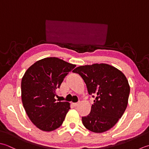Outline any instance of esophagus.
<instances>
[{"mask_svg": "<svg viewBox=\"0 0 149 149\" xmlns=\"http://www.w3.org/2000/svg\"><path fill=\"white\" fill-rule=\"evenodd\" d=\"M72 104H73L74 107H77V106H78V103H73Z\"/></svg>", "mask_w": 149, "mask_h": 149, "instance_id": "esophagus-1", "label": "esophagus"}]
</instances>
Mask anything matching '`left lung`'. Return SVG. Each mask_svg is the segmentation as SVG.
<instances>
[{
    "instance_id": "8db88e82",
    "label": "left lung",
    "mask_w": 149,
    "mask_h": 149,
    "mask_svg": "<svg viewBox=\"0 0 149 149\" xmlns=\"http://www.w3.org/2000/svg\"><path fill=\"white\" fill-rule=\"evenodd\" d=\"M72 72L81 76L89 95L95 98L91 113L81 118L84 127L96 133L111 129L128 104L130 87L125 76L105 63L80 66Z\"/></svg>"
}]
</instances>
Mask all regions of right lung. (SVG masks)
<instances>
[{
	"label": "right lung",
	"mask_w": 149,
	"mask_h": 149,
	"mask_svg": "<svg viewBox=\"0 0 149 149\" xmlns=\"http://www.w3.org/2000/svg\"><path fill=\"white\" fill-rule=\"evenodd\" d=\"M76 67L56 57L38 60L26 71L21 81L24 108L39 129L52 131L58 128L70 109L68 102H56V89Z\"/></svg>",
	"instance_id": "right-lung-1"
}]
</instances>
